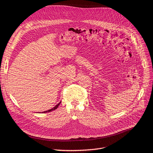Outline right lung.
Instances as JSON below:
<instances>
[{"label":"right lung","mask_w":153,"mask_h":153,"mask_svg":"<svg viewBox=\"0 0 153 153\" xmlns=\"http://www.w3.org/2000/svg\"><path fill=\"white\" fill-rule=\"evenodd\" d=\"M61 102H60L59 103H58V104H57L56 106H54V107L53 108H52L51 109L48 110V111H45V112H51V111H54V110H56V109L58 108V107L59 105V104L61 103Z\"/></svg>","instance_id":"1"}]
</instances>
